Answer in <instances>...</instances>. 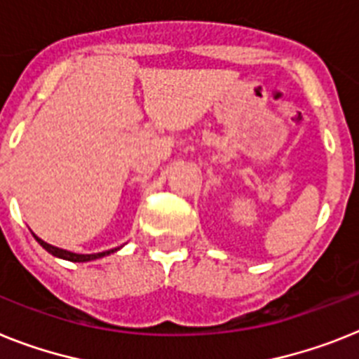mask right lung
Returning <instances> with one entry per match:
<instances>
[{
    "label": "right lung",
    "instance_id": "add662e5",
    "mask_svg": "<svg viewBox=\"0 0 359 359\" xmlns=\"http://www.w3.org/2000/svg\"><path fill=\"white\" fill-rule=\"evenodd\" d=\"M34 239L43 246L49 254H53L54 257H60V259H67V261H72V263H86V261H93V259H98V257H104V255H109L113 252H116L118 248L114 250H107V252H100V254H91V255H83V254H72V252H67V250H62V248H56L53 245H47L45 241H41L40 237H36Z\"/></svg>",
    "mask_w": 359,
    "mask_h": 359
}]
</instances>
